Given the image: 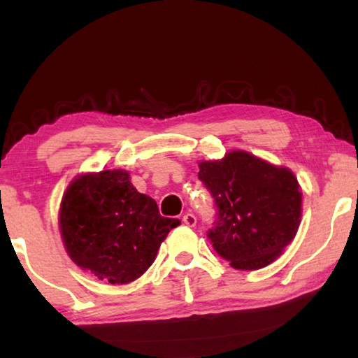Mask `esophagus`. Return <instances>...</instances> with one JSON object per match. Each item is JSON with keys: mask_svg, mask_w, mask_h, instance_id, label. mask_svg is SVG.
Masks as SVG:
<instances>
[{"mask_svg": "<svg viewBox=\"0 0 358 358\" xmlns=\"http://www.w3.org/2000/svg\"><path fill=\"white\" fill-rule=\"evenodd\" d=\"M183 222L186 224L187 227H194V226H196V222H197V217L194 216L192 213H186L183 216Z\"/></svg>", "mask_w": 358, "mask_h": 358, "instance_id": "esophagus-1", "label": "esophagus"}]
</instances>
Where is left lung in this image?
<instances>
[{
    "label": "left lung",
    "instance_id": "obj_1",
    "mask_svg": "<svg viewBox=\"0 0 358 358\" xmlns=\"http://www.w3.org/2000/svg\"><path fill=\"white\" fill-rule=\"evenodd\" d=\"M199 180L216 203L208 238L237 270H259L280 257L301 221V189L294 172L243 150L199 162Z\"/></svg>",
    "mask_w": 358,
    "mask_h": 358
}]
</instances>
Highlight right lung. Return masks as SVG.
<instances>
[{
	"label": "right lung",
	"instance_id": "right-lung-1",
	"mask_svg": "<svg viewBox=\"0 0 358 358\" xmlns=\"http://www.w3.org/2000/svg\"><path fill=\"white\" fill-rule=\"evenodd\" d=\"M178 224L180 220L161 216L157 203L138 192L121 169L78 175L59 207V232L68 256L110 284L141 278Z\"/></svg>",
	"mask_w": 358,
	"mask_h": 358
}]
</instances>
